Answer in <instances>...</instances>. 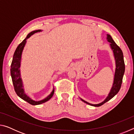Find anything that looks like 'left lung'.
I'll return each mask as SVG.
<instances>
[{"mask_svg": "<svg viewBox=\"0 0 134 134\" xmlns=\"http://www.w3.org/2000/svg\"><path fill=\"white\" fill-rule=\"evenodd\" d=\"M107 40L108 42H110V47L113 50V54H114L115 62H116V70H115L114 81H113V87H112V89H111L110 92L109 93V94L107 98H106L103 102L99 104L93 105V104H90L81 99V100L83 101L84 102H85L86 103L89 104V105L93 106H96V107H98V106H100L103 105L104 103L107 102L108 101L113 98V97L118 93L120 89H121L122 83V79H123V76L125 72V69L123 53H122L121 49L120 48L118 45L115 42V41L113 40L112 38L111 37V36L110 35H107Z\"/></svg>", "mask_w": 134, "mask_h": 134, "instance_id": "left-lung-1", "label": "left lung"}]
</instances>
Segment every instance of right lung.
I'll use <instances>...</instances> for the list:
<instances>
[{
	"label": "right lung",
	"mask_w": 134,
	"mask_h": 134,
	"mask_svg": "<svg viewBox=\"0 0 134 134\" xmlns=\"http://www.w3.org/2000/svg\"><path fill=\"white\" fill-rule=\"evenodd\" d=\"M41 31V30H36L32 31L29 34L26 36L25 39H24L21 43H20L18 45V47L16 49V50L13 54V60L12 62V64H11L10 66V74L11 77H12V83L13 85V87H14V89L15 90V92L18 96H19L21 99H22L24 100H25L27 102L31 104L32 105H40V104H42L43 103L46 102L47 101L49 100L52 97H53V94L54 93V90H53L51 93L49 95V96L44 99V100H42L41 101H34L32 100L31 98L27 96V95L25 93L24 90L23 89V85H22V81L21 78V74H20V65H21V55L22 51L24 48L25 45L26 44V40L28 38L31 37L32 35L38 32Z\"/></svg>",
	"instance_id": "1"
}]
</instances>
